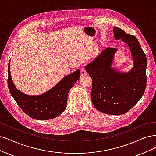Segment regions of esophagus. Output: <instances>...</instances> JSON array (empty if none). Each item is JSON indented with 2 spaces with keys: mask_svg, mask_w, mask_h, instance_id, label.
<instances>
[{
  "mask_svg": "<svg viewBox=\"0 0 156 156\" xmlns=\"http://www.w3.org/2000/svg\"><path fill=\"white\" fill-rule=\"evenodd\" d=\"M87 74V71H85V69L84 67L81 68V75L82 76H84V75Z\"/></svg>",
  "mask_w": 156,
  "mask_h": 156,
  "instance_id": "obj_1",
  "label": "esophagus"
}]
</instances>
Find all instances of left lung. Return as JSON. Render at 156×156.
<instances>
[{
  "instance_id": "left-lung-1",
  "label": "left lung",
  "mask_w": 156,
  "mask_h": 156,
  "mask_svg": "<svg viewBox=\"0 0 156 156\" xmlns=\"http://www.w3.org/2000/svg\"><path fill=\"white\" fill-rule=\"evenodd\" d=\"M113 33L115 39H122L131 50L134 59L132 69L122 73L111 67L117 49L109 47L87 65L86 71L92 79L91 100L95 108L109 115H121L131 109L144 93L147 61L134 36L118 27L113 28Z\"/></svg>"
}]
</instances>
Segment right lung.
Segmentation results:
<instances>
[{"label":"right lung","mask_w":156,"mask_h":156,"mask_svg":"<svg viewBox=\"0 0 156 156\" xmlns=\"http://www.w3.org/2000/svg\"><path fill=\"white\" fill-rule=\"evenodd\" d=\"M8 65V85L12 96L19 106L28 116L36 120H49L58 117L67 106L69 90L79 80L80 71L76 70L65 76L48 91L39 96H29L15 86Z\"/></svg>","instance_id":"add662e5"}]
</instances>
